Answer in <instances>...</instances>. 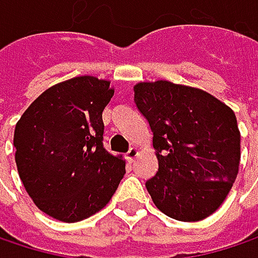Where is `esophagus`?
I'll use <instances>...</instances> for the list:
<instances>
[{
  "label": "esophagus",
  "instance_id": "esophagus-1",
  "mask_svg": "<svg viewBox=\"0 0 258 258\" xmlns=\"http://www.w3.org/2000/svg\"><path fill=\"white\" fill-rule=\"evenodd\" d=\"M139 155V151L136 149V148H130L128 152H127V155H125V158L128 160V163H133L134 161V158Z\"/></svg>",
  "mask_w": 258,
  "mask_h": 258
}]
</instances>
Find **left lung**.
<instances>
[{
  "label": "left lung",
  "instance_id": "obj_1",
  "mask_svg": "<svg viewBox=\"0 0 258 258\" xmlns=\"http://www.w3.org/2000/svg\"><path fill=\"white\" fill-rule=\"evenodd\" d=\"M134 103L154 134L158 172L145 185L155 206L178 221L214 214L239 170L240 133L232 109L167 80L136 85Z\"/></svg>",
  "mask_w": 258,
  "mask_h": 258
}]
</instances>
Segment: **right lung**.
I'll use <instances>...</instances> for the list:
<instances>
[{
  "label": "right lung",
  "instance_id": "1",
  "mask_svg": "<svg viewBox=\"0 0 258 258\" xmlns=\"http://www.w3.org/2000/svg\"><path fill=\"white\" fill-rule=\"evenodd\" d=\"M110 82L80 76L44 91L16 124V166L44 214L82 221L103 209L125 175V163L103 146Z\"/></svg>",
  "mask_w": 258,
  "mask_h": 258
}]
</instances>
